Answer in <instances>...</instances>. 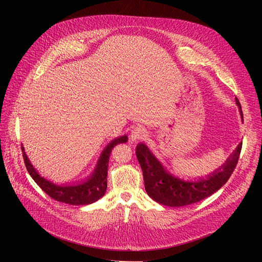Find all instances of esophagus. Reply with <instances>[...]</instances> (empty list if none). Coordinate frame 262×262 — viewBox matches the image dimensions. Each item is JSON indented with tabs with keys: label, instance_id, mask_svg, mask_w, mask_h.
<instances>
[{
	"label": "esophagus",
	"instance_id": "1",
	"mask_svg": "<svg viewBox=\"0 0 262 262\" xmlns=\"http://www.w3.org/2000/svg\"><path fill=\"white\" fill-rule=\"evenodd\" d=\"M147 137V132L142 126H136L131 132V140L132 141H141L144 140Z\"/></svg>",
	"mask_w": 262,
	"mask_h": 262
}]
</instances>
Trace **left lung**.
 <instances>
[{"label": "left lung", "instance_id": "1", "mask_svg": "<svg viewBox=\"0 0 262 262\" xmlns=\"http://www.w3.org/2000/svg\"><path fill=\"white\" fill-rule=\"evenodd\" d=\"M236 104L239 107L243 118L242 107L237 98ZM242 144L243 143L237 146L234 153L227 158L225 164L213 171L207 178L196 181H185L172 176L164 168V166L144 143H139L136 153L142 171H143L144 186L147 194L154 201L172 208L185 207V205L196 203L205 199L216 192L221 187H223L231 177L238 163Z\"/></svg>", "mask_w": 262, "mask_h": 262}]
</instances>
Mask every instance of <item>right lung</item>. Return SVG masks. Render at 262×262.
Listing matches in <instances>:
<instances>
[{"instance_id":"1","label":"right lung","mask_w":262,"mask_h":262,"mask_svg":"<svg viewBox=\"0 0 262 262\" xmlns=\"http://www.w3.org/2000/svg\"><path fill=\"white\" fill-rule=\"evenodd\" d=\"M126 141H128V137L122 136L110 142L106 146V148L102 150L93 175L89 179L82 182V184L74 186H58L53 184V182L45 179L43 177L39 175L37 170L34 168V166L31 165L23 146L21 152L24 162H25L29 175L47 194L59 202L72 205H84L91 204L95 201L99 200L101 196H104L107 190V173L110 153H112L113 148L116 145L120 143H125Z\"/></svg>"}]
</instances>
